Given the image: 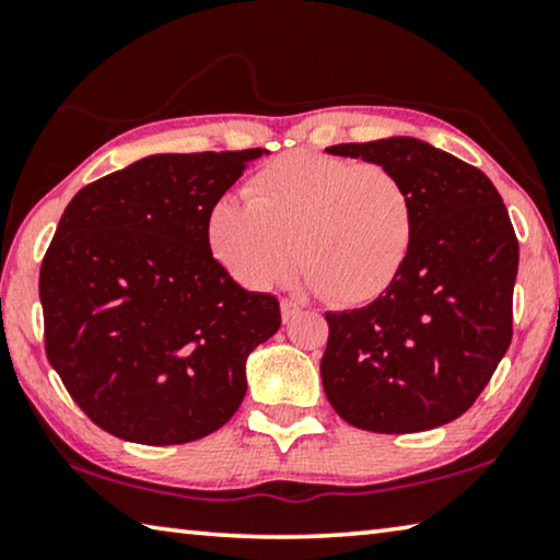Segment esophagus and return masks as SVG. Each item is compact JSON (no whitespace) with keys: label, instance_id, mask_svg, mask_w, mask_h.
Returning a JSON list of instances; mask_svg holds the SVG:
<instances>
[{"label":"esophagus","instance_id":"esophagus-1","mask_svg":"<svg viewBox=\"0 0 560 560\" xmlns=\"http://www.w3.org/2000/svg\"><path fill=\"white\" fill-rule=\"evenodd\" d=\"M299 311H301V306L293 299H281V318H283V324H289V320L293 318V316H299Z\"/></svg>","mask_w":560,"mask_h":560}]
</instances>
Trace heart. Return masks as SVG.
<instances>
[{"mask_svg": "<svg viewBox=\"0 0 560 560\" xmlns=\"http://www.w3.org/2000/svg\"><path fill=\"white\" fill-rule=\"evenodd\" d=\"M415 202L390 167L291 150L207 214L214 259L246 289L303 277L336 306H365L390 291L410 259Z\"/></svg>", "mask_w": 560, "mask_h": 560, "instance_id": "obj_1", "label": "heart"}]
</instances>
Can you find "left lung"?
I'll list each match as a JSON object with an SVG mask.
<instances>
[{"label":"left lung","instance_id":"8db88e82","mask_svg":"<svg viewBox=\"0 0 560 560\" xmlns=\"http://www.w3.org/2000/svg\"><path fill=\"white\" fill-rule=\"evenodd\" d=\"M330 155L390 167L417 226L397 281L365 308L326 314L320 358L334 410L358 430L407 434L457 420L514 336L518 240L491 179L415 138L343 143Z\"/></svg>","mask_w":560,"mask_h":560}]
</instances>
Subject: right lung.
<instances>
[{
    "instance_id": "right-lung-1",
    "label": "right lung",
    "mask_w": 560,
    "mask_h": 560,
    "mask_svg": "<svg viewBox=\"0 0 560 560\" xmlns=\"http://www.w3.org/2000/svg\"><path fill=\"white\" fill-rule=\"evenodd\" d=\"M261 153L150 155L66 207L39 271L46 358L113 438L185 444L240 410L281 311L212 257L207 214Z\"/></svg>"
}]
</instances>
